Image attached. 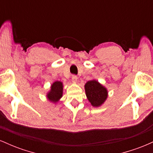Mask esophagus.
Here are the masks:
<instances>
[{"label": "esophagus", "mask_w": 153, "mask_h": 153, "mask_svg": "<svg viewBox=\"0 0 153 153\" xmlns=\"http://www.w3.org/2000/svg\"><path fill=\"white\" fill-rule=\"evenodd\" d=\"M72 81L74 82V83H76L78 82V77L76 75H73L72 76Z\"/></svg>", "instance_id": "1"}]
</instances>
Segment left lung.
Listing matches in <instances>:
<instances>
[{"instance_id": "8db88e82", "label": "left lung", "mask_w": 153, "mask_h": 153, "mask_svg": "<svg viewBox=\"0 0 153 153\" xmlns=\"http://www.w3.org/2000/svg\"><path fill=\"white\" fill-rule=\"evenodd\" d=\"M85 95L93 106L99 107L106 101L108 91L96 80H91L85 84Z\"/></svg>"}]
</instances>
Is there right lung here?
<instances>
[{"label": "right lung", "instance_id": "obj_1", "mask_svg": "<svg viewBox=\"0 0 153 153\" xmlns=\"http://www.w3.org/2000/svg\"><path fill=\"white\" fill-rule=\"evenodd\" d=\"M63 84L60 81H55L52 84L50 91L47 94V98L50 102L54 103L58 102L62 97Z\"/></svg>", "mask_w": 153, "mask_h": 153}]
</instances>
